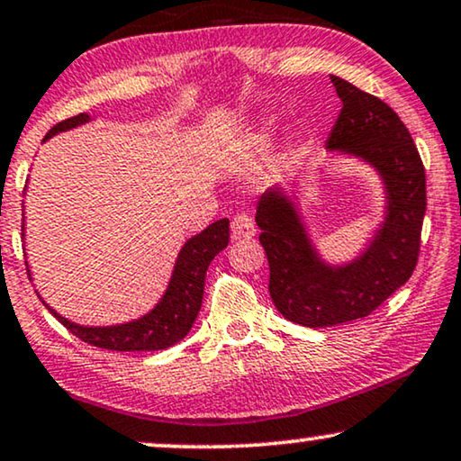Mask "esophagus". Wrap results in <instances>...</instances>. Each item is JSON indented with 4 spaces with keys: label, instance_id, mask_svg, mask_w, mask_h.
Masks as SVG:
<instances>
[{
    "label": "esophagus",
    "instance_id": "34e87169",
    "mask_svg": "<svg viewBox=\"0 0 461 461\" xmlns=\"http://www.w3.org/2000/svg\"><path fill=\"white\" fill-rule=\"evenodd\" d=\"M257 231L255 221L247 212H238L234 219H231V236L236 240H247V238H253Z\"/></svg>",
    "mask_w": 461,
    "mask_h": 461
}]
</instances>
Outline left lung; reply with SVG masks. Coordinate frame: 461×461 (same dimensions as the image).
<instances>
[{
  "instance_id": "left-lung-1",
  "label": "left lung",
  "mask_w": 461,
  "mask_h": 461,
  "mask_svg": "<svg viewBox=\"0 0 461 461\" xmlns=\"http://www.w3.org/2000/svg\"><path fill=\"white\" fill-rule=\"evenodd\" d=\"M333 79L343 107L329 149L360 156L379 170L388 192V217L360 259L327 267L305 238L297 211L282 192L257 204L259 242L269 263V294L286 321L322 329L369 316L411 278L426 214V170L407 126L382 98Z\"/></svg>"
}]
</instances>
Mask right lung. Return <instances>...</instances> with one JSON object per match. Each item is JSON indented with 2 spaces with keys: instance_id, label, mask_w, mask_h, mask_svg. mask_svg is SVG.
Returning <instances> with one entry per match:
<instances>
[{
  "instance_id": "obj_1",
  "label": "right lung",
  "mask_w": 461,
  "mask_h": 461,
  "mask_svg": "<svg viewBox=\"0 0 461 461\" xmlns=\"http://www.w3.org/2000/svg\"><path fill=\"white\" fill-rule=\"evenodd\" d=\"M88 113L73 115L52 126L44 137L50 139L52 134L69 131L73 126L88 122ZM230 242V219H219L212 225H208L204 231L194 236L181 249L179 259H176L173 278L164 293L162 302L153 308L149 314L139 318V321L120 324V327H79L59 316L50 310L67 330H71L77 339H82L90 346L101 349H113V352H156L168 346H175L183 337L189 333L195 318H198L202 294H204V278L206 269Z\"/></svg>"
}]
</instances>
